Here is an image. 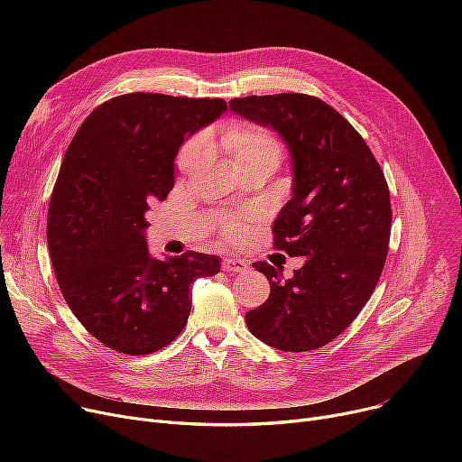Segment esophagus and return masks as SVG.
Wrapping results in <instances>:
<instances>
[{
  "label": "esophagus",
  "instance_id": "34e87169",
  "mask_svg": "<svg viewBox=\"0 0 462 462\" xmlns=\"http://www.w3.org/2000/svg\"><path fill=\"white\" fill-rule=\"evenodd\" d=\"M223 270L225 272H228V273H244V272H247L249 270V263L245 262V260H239V258H230V256H226L225 260H223Z\"/></svg>",
  "mask_w": 462,
  "mask_h": 462
}]
</instances>
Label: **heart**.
<instances>
[{
  "instance_id": "b5f03b06",
  "label": "heart",
  "mask_w": 462,
  "mask_h": 462,
  "mask_svg": "<svg viewBox=\"0 0 462 462\" xmlns=\"http://www.w3.org/2000/svg\"><path fill=\"white\" fill-rule=\"evenodd\" d=\"M223 148L232 155L236 166L245 170L260 164H279L282 159V145L279 138L260 125H232L223 133ZM208 148V136L204 133L194 134L189 138L178 153L176 166L180 172L189 174L190 170L199 164L202 153ZM247 225L239 221H225L223 236L228 241H237L245 236Z\"/></svg>"
}]
</instances>
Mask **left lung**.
<instances>
[{
    "label": "left lung",
    "instance_id": "8db88e82",
    "mask_svg": "<svg viewBox=\"0 0 462 462\" xmlns=\"http://www.w3.org/2000/svg\"><path fill=\"white\" fill-rule=\"evenodd\" d=\"M230 110L286 140L294 197L273 223V249L307 256L292 279L254 262L270 298L249 310L254 337L284 352L317 350L341 335L373 296L390 249V187L367 142L319 97L249 95Z\"/></svg>",
    "mask_w": 462,
    "mask_h": 462
}]
</instances>
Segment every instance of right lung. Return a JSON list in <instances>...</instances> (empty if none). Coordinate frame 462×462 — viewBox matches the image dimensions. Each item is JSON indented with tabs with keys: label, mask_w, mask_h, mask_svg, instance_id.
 <instances>
[{
	"label": "right lung",
	"mask_w": 462,
	"mask_h": 462,
	"mask_svg": "<svg viewBox=\"0 0 462 462\" xmlns=\"http://www.w3.org/2000/svg\"><path fill=\"white\" fill-rule=\"evenodd\" d=\"M226 110L223 99L125 93L97 106L70 140L48 208L46 237L61 294L105 346L143 356L168 346L190 312V284L221 270L187 251L155 260L143 213L174 187L185 136Z\"/></svg>",
	"instance_id": "1"
}]
</instances>
